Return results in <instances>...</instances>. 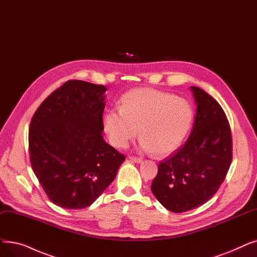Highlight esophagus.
Segmentation results:
<instances>
[{
	"instance_id": "obj_1",
	"label": "esophagus",
	"mask_w": 257,
	"mask_h": 257,
	"mask_svg": "<svg viewBox=\"0 0 257 257\" xmlns=\"http://www.w3.org/2000/svg\"><path fill=\"white\" fill-rule=\"evenodd\" d=\"M129 160H130L131 162H133V163H136V164H141V163H142V160H141V159H139V158H133V156H130Z\"/></svg>"
}]
</instances>
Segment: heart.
<instances>
[{
	"mask_svg": "<svg viewBox=\"0 0 257 257\" xmlns=\"http://www.w3.org/2000/svg\"><path fill=\"white\" fill-rule=\"evenodd\" d=\"M193 117V109L186 99L142 88L122 95L119 110L107 111L104 128L115 148H126L139 129L142 150L167 155L184 143Z\"/></svg>",
	"mask_w": 257,
	"mask_h": 257,
	"instance_id": "obj_1",
	"label": "heart"
}]
</instances>
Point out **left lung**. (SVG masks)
<instances>
[{"label":"left lung","instance_id":"1","mask_svg":"<svg viewBox=\"0 0 257 257\" xmlns=\"http://www.w3.org/2000/svg\"><path fill=\"white\" fill-rule=\"evenodd\" d=\"M196 114L190 137L159 165L151 191L171 212L181 213L204 205L225 181L232 161L228 118L215 99L191 86Z\"/></svg>","mask_w":257,"mask_h":257}]
</instances>
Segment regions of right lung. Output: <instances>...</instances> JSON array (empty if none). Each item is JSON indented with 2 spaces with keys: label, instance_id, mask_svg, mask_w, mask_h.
<instances>
[{
  "label": "right lung",
  "instance_id": "add662e5",
  "mask_svg": "<svg viewBox=\"0 0 257 257\" xmlns=\"http://www.w3.org/2000/svg\"><path fill=\"white\" fill-rule=\"evenodd\" d=\"M107 88L68 81L33 114L29 126L32 170L53 204L92 205L113 182L125 155L104 141Z\"/></svg>",
  "mask_w": 257,
  "mask_h": 257
}]
</instances>
